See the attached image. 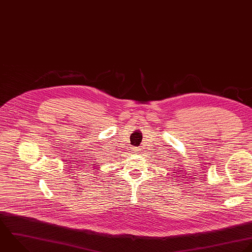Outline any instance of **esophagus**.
Returning a JSON list of instances; mask_svg holds the SVG:
<instances>
[{"label":"esophagus","mask_w":252,"mask_h":252,"mask_svg":"<svg viewBox=\"0 0 252 252\" xmlns=\"http://www.w3.org/2000/svg\"><path fill=\"white\" fill-rule=\"evenodd\" d=\"M139 151H140L139 148H136V147L131 148V153H133V154H137V153H139Z\"/></svg>","instance_id":"esophagus-1"}]
</instances>
